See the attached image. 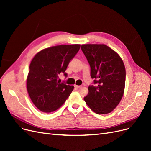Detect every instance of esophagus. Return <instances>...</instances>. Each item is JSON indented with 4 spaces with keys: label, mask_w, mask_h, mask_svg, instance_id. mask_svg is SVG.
Instances as JSON below:
<instances>
[{
    "label": "esophagus",
    "mask_w": 151,
    "mask_h": 151,
    "mask_svg": "<svg viewBox=\"0 0 151 151\" xmlns=\"http://www.w3.org/2000/svg\"><path fill=\"white\" fill-rule=\"evenodd\" d=\"M74 87H75V88H76V89H79V88H81V86H77V85H74Z\"/></svg>",
    "instance_id": "obj_1"
}]
</instances>
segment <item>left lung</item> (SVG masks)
<instances>
[{
    "label": "left lung",
    "instance_id": "left-lung-1",
    "mask_svg": "<svg viewBox=\"0 0 151 151\" xmlns=\"http://www.w3.org/2000/svg\"><path fill=\"white\" fill-rule=\"evenodd\" d=\"M81 50L89 62L91 77L96 85L88 87L84 101L96 113H110L119 104L124 93V63L119 55L106 45H83Z\"/></svg>",
    "mask_w": 151,
    "mask_h": 151
}]
</instances>
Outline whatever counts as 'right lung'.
Segmentation results:
<instances>
[{
  "instance_id": "1",
  "label": "right lung",
  "mask_w": 151,
  "mask_h": 151,
  "mask_svg": "<svg viewBox=\"0 0 151 151\" xmlns=\"http://www.w3.org/2000/svg\"><path fill=\"white\" fill-rule=\"evenodd\" d=\"M80 45H62L45 48L31 60L26 81L27 90L33 104L40 111L50 113L64 103L74 86L58 81L68 63L80 49Z\"/></svg>"
}]
</instances>
